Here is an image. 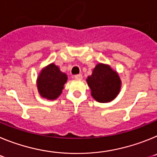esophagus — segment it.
<instances>
[{"label":"esophagus","instance_id":"34e87169","mask_svg":"<svg viewBox=\"0 0 157 157\" xmlns=\"http://www.w3.org/2000/svg\"><path fill=\"white\" fill-rule=\"evenodd\" d=\"M75 78H76V79H82V75L81 74L75 75Z\"/></svg>","mask_w":157,"mask_h":157}]
</instances>
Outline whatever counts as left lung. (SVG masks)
Wrapping results in <instances>:
<instances>
[{
    "label": "left lung",
    "instance_id": "1",
    "mask_svg": "<svg viewBox=\"0 0 157 157\" xmlns=\"http://www.w3.org/2000/svg\"><path fill=\"white\" fill-rule=\"evenodd\" d=\"M86 81L91 90V95L98 102H109L120 92L121 85L120 77L107 65L102 63L97 65Z\"/></svg>",
    "mask_w": 157,
    "mask_h": 157
}]
</instances>
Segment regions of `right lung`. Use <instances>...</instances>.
I'll use <instances>...</instances> for the list:
<instances>
[{
    "label": "right lung",
    "mask_w": 157,
    "mask_h": 157,
    "mask_svg": "<svg viewBox=\"0 0 157 157\" xmlns=\"http://www.w3.org/2000/svg\"><path fill=\"white\" fill-rule=\"evenodd\" d=\"M67 77L59 71V67L51 63L43 69L37 78V88L43 98L56 99L61 94Z\"/></svg>",
    "instance_id": "1"
}]
</instances>
